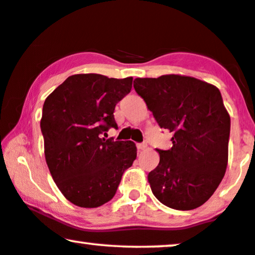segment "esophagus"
<instances>
[{"mask_svg": "<svg viewBox=\"0 0 255 255\" xmlns=\"http://www.w3.org/2000/svg\"><path fill=\"white\" fill-rule=\"evenodd\" d=\"M146 147H147V142H146V141L138 142V144H137V148L139 149V151H144Z\"/></svg>", "mask_w": 255, "mask_h": 255, "instance_id": "34e87169", "label": "esophagus"}]
</instances>
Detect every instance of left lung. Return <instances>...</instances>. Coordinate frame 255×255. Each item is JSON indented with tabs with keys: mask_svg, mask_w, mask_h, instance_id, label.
I'll list each match as a JSON object with an SVG mask.
<instances>
[{
	"mask_svg": "<svg viewBox=\"0 0 255 255\" xmlns=\"http://www.w3.org/2000/svg\"><path fill=\"white\" fill-rule=\"evenodd\" d=\"M134 90L160 128L174 132L173 147L158 149L148 174L152 193L175 210L204 204L224 177L231 121L218 88L181 75L134 79Z\"/></svg>",
	"mask_w": 255,
	"mask_h": 255,
	"instance_id": "left-lung-1",
	"label": "left lung"
}]
</instances>
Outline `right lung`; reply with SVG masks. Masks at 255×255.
<instances>
[{
  "label": "right lung",
  "instance_id": "right-lung-1",
  "mask_svg": "<svg viewBox=\"0 0 255 255\" xmlns=\"http://www.w3.org/2000/svg\"><path fill=\"white\" fill-rule=\"evenodd\" d=\"M132 78L69 76L45 100L40 121L45 159L62 195L81 208H97L116 194L137 158L134 142L114 141L116 104L131 92Z\"/></svg>",
  "mask_w": 255,
  "mask_h": 255
}]
</instances>
